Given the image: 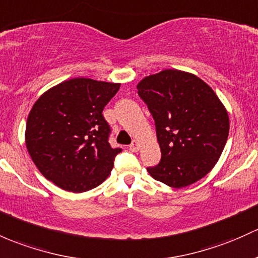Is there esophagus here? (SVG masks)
Masks as SVG:
<instances>
[{
	"mask_svg": "<svg viewBox=\"0 0 258 258\" xmlns=\"http://www.w3.org/2000/svg\"><path fill=\"white\" fill-rule=\"evenodd\" d=\"M129 149L132 151H138V149H139V145H138V141H133L132 144L129 145Z\"/></svg>",
	"mask_w": 258,
	"mask_h": 258,
	"instance_id": "1",
	"label": "esophagus"
}]
</instances>
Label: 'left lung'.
<instances>
[{"label":"left lung","instance_id":"1","mask_svg":"<svg viewBox=\"0 0 258 258\" xmlns=\"http://www.w3.org/2000/svg\"><path fill=\"white\" fill-rule=\"evenodd\" d=\"M156 126L161 161L148 167L152 178L183 188L212 171L229 135L225 107L203 80L181 70H163L137 86Z\"/></svg>","mask_w":258,"mask_h":258}]
</instances>
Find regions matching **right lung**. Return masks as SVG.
Returning <instances> with one entry per match:
<instances>
[{
	"instance_id": "obj_1",
	"label": "right lung",
	"mask_w": 258,
	"mask_h": 258,
	"mask_svg": "<svg viewBox=\"0 0 258 258\" xmlns=\"http://www.w3.org/2000/svg\"><path fill=\"white\" fill-rule=\"evenodd\" d=\"M120 84L76 77L43 93L30 109L26 145L33 162L57 187L81 193L109 176L121 149L108 143L103 108Z\"/></svg>"
}]
</instances>
